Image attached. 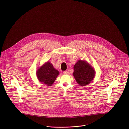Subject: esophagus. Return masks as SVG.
Here are the masks:
<instances>
[{"label": "esophagus", "instance_id": "obj_1", "mask_svg": "<svg viewBox=\"0 0 129 129\" xmlns=\"http://www.w3.org/2000/svg\"><path fill=\"white\" fill-rule=\"evenodd\" d=\"M69 73L68 71H64L63 72V74H69Z\"/></svg>", "mask_w": 129, "mask_h": 129}]
</instances>
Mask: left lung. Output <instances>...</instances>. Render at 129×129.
<instances>
[{"label":"left lung","mask_w":129,"mask_h":129,"mask_svg":"<svg viewBox=\"0 0 129 129\" xmlns=\"http://www.w3.org/2000/svg\"><path fill=\"white\" fill-rule=\"evenodd\" d=\"M74 77L81 86L89 84L94 79L95 71L92 66L86 60L79 59L74 65Z\"/></svg>","instance_id":"obj_1"}]
</instances>
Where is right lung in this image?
Instances as JSON below:
<instances>
[{
    "label": "right lung",
    "mask_w": 129,
    "mask_h": 129,
    "mask_svg": "<svg viewBox=\"0 0 129 129\" xmlns=\"http://www.w3.org/2000/svg\"><path fill=\"white\" fill-rule=\"evenodd\" d=\"M59 74V72L54 68L50 61L44 63L36 72L39 81L49 86L52 85Z\"/></svg>",
    "instance_id": "add662e5"
}]
</instances>
